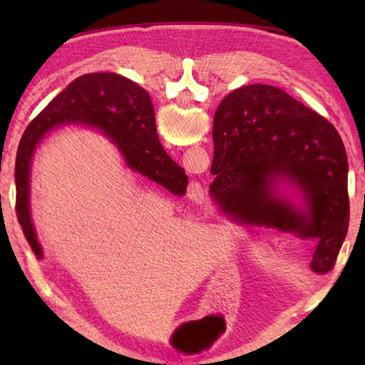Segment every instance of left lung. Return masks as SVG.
Here are the masks:
<instances>
[{"label":"left lung","mask_w":365,"mask_h":365,"mask_svg":"<svg viewBox=\"0 0 365 365\" xmlns=\"http://www.w3.org/2000/svg\"><path fill=\"white\" fill-rule=\"evenodd\" d=\"M212 138L209 193L222 211L311 240L309 267L329 274L349 225L348 158L336 128L277 86L246 85L219 104Z\"/></svg>","instance_id":"left-lung-1"}]
</instances>
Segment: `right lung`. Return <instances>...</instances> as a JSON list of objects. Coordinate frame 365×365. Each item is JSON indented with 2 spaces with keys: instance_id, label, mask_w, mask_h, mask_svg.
<instances>
[{
  "instance_id": "obj_1",
  "label": "right lung",
  "mask_w": 365,
  "mask_h": 365,
  "mask_svg": "<svg viewBox=\"0 0 365 365\" xmlns=\"http://www.w3.org/2000/svg\"><path fill=\"white\" fill-rule=\"evenodd\" d=\"M85 125L103 132L123 163L174 195H183L188 177L164 151L158 138L150 95L114 72L86 73L54 98L24 132L16 156V214L36 259H43L30 214V170L36 148L53 128Z\"/></svg>"
}]
</instances>
